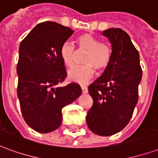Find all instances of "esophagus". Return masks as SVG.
<instances>
[{"label": "esophagus", "mask_w": 158, "mask_h": 158, "mask_svg": "<svg viewBox=\"0 0 158 158\" xmlns=\"http://www.w3.org/2000/svg\"><path fill=\"white\" fill-rule=\"evenodd\" d=\"M81 89H82L83 93H87L88 92V88L85 85H81Z\"/></svg>", "instance_id": "34e87169"}]
</instances>
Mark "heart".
<instances>
[{
  "label": "heart",
  "instance_id": "heart-1",
  "mask_svg": "<svg viewBox=\"0 0 158 158\" xmlns=\"http://www.w3.org/2000/svg\"><path fill=\"white\" fill-rule=\"evenodd\" d=\"M76 42L79 51L87 52L84 58L85 65L75 66L68 72L69 80L76 83H85L95 73L105 69L109 65L113 51L107 43L101 42L90 34H82L77 37ZM60 57L63 64L67 67H72L76 55L74 45L71 42L62 43L59 50Z\"/></svg>",
  "mask_w": 158,
  "mask_h": 158
}]
</instances>
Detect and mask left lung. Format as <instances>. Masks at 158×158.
<instances>
[{
	"mask_svg": "<svg viewBox=\"0 0 158 158\" xmlns=\"http://www.w3.org/2000/svg\"><path fill=\"white\" fill-rule=\"evenodd\" d=\"M112 44V58L102 76L89 85L93 105L86 116L89 129L96 135L109 136L129 123L139 95L142 77L139 55L129 35L121 29L104 30Z\"/></svg>",
	"mask_w": 158,
	"mask_h": 158,
	"instance_id": "obj_1",
	"label": "left lung"
}]
</instances>
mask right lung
<instances>
[{
	"label": "right lung",
	"instance_id": "right-lung-1",
	"mask_svg": "<svg viewBox=\"0 0 158 158\" xmlns=\"http://www.w3.org/2000/svg\"><path fill=\"white\" fill-rule=\"evenodd\" d=\"M73 34L69 27L47 21L37 24L19 45L17 92L23 119L37 132L58 129L62 108L82 94L76 83L57 86L67 77L59 50Z\"/></svg>",
	"mask_w": 158,
	"mask_h": 158
}]
</instances>
